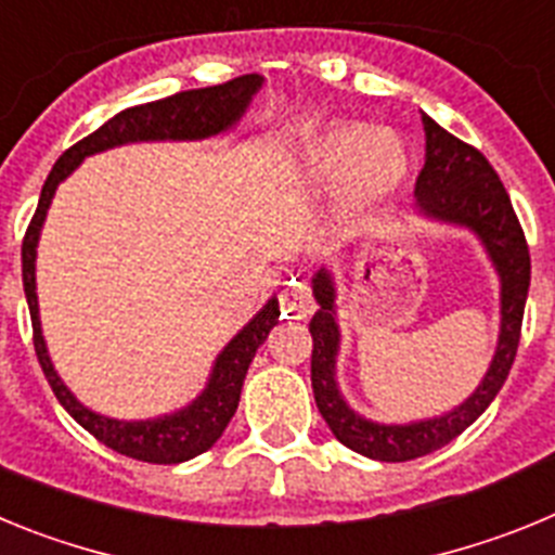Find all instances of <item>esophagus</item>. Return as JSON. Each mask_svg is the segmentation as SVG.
Masks as SVG:
<instances>
[{
  "label": "esophagus",
  "instance_id": "esophagus-1",
  "mask_svg": "<svg viewBox=\"0 0 555 555\" xmlns=\"http://www.w3.org/2000/svg\"><path fill=\"white\" fill-rule=\"evenodd\" d=\"M281 308L292 320H306L308 313L313 311V297L311 288L306 281H292L281 292Z\"/></svg>",
  "mask_w": 555,
  "mask_h": 555
}]
</instances>
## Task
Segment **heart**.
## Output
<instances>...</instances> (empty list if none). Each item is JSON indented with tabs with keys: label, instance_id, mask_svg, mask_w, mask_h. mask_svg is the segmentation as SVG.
I'll return each mask as SVG.
<instances>
[{
	"label": "heart",
	"instance_id": "1",
	"mask_svg": "<svg viewBox=\"0 0 555 555\" xmlns=\"http://www.w3.org/2000/svg\"><path fill=\"white\" fill-rule=\"evenodd\" d=\"M292 169L306 183H333V219L350 224L395 197L411 158L397 132L345 121L294 146Z\"/></svg>",
	"mask_w": 555,
	"mask_h": 555
}]
</instances>
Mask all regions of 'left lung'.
Instances as JSON below:
<instances>
[{
	"mask_svg": "<svg viewBox=\"0 0 555 555\" xmlns=\"http://www.w3.org/2000/svg\"><path fill=\"white\" fill-rule=\"evenodd\" d=\"M425 166L416 178L414 214L436 224L469 230L492 261L500 281V331L498 347L480 384L464 403L439 416L414 423H377L358 414L341 395L336 364L341 350V327L336 320V281L327 267L311 278L313 313L311 336V386L322 420L338 442L375 461H411L444 448L489 409L506 384L519 345V327L531 286V255L526 235L514 217L512 199L500 183L498 171L469 144L450 135L423 113Z\"/></svg>",
	"mask_w": 555,
	"mask_h": 555,
	"instance_id": "1",
	"label": "left lung"
}]
</instances>
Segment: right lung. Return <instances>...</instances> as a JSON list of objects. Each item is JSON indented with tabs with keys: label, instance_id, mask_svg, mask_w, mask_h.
Listing matches in <instances>:
<instances>
[{
	"label": "right lung",
	"instance_id": "obj_1",
	"mask_svg": "<svg viewBox=\"0 0 555 555\" xmlns=\"http://www.w3.org/2000/svg\"><path fill=\"white\" fill-rule=\"evenodd\" d=\"M263 82L267 80L261 75H244L230 82H222V86L180 91V94L166 96V100L146 102V105H135L116 113L100 130L91 132L88 139L77 141L72 150H66L57 158V164L52 166L47 183L41 189L36 217H33L27 235H24L22 278L29 306V320H33V333H36L38 364H41L49 386L55 391L57 403L75 416V423H80L102 444L127 455V459L150 461V464H180V461L194 459V455L205 453V450H210L219 442V436L224 434L235 409H238L244 377H247L255 352H258V347L267 341L269 331L281 320L278 297H269L267 306L255 313L253 320L222 347V352H219L214 366H210L208 384L189 405L171 411V414L150 416V420H116V416H105L77 400L75 391L68 389L63 384V377L57 375L47 350L36 294V255L38 238H41L43 222H47V210L52 199H55L57 185L82 160L96 155V152L125 144H141V141H205L233 130L244 119L249 102L261 91Z\"/></svg>",
	"mask_w": 555,
	"mask_h": 555
}]
</instances>
